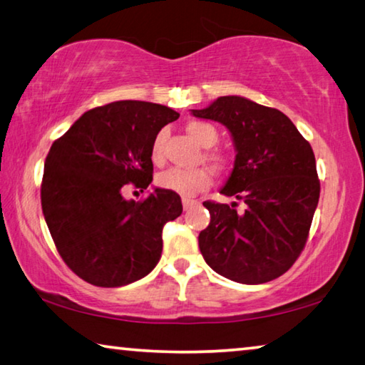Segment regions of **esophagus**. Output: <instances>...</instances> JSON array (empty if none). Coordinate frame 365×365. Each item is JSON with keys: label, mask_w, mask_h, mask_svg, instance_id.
Instances as JSON below:
<instances>
[{"label": "esophagus", "mask_w": 365, "mask_h": 365, "mask_svg": "<svg viewBox=\"0 0 365 365\" xmlns=\"http://www.w3.org/2000/svg\"><path fill=\"white\" fill-rule=\"evenodd\" d=\"M182 205H183V209H185V211H188V209H190L191 206H195V205H196V201H195V200H190V197H183V200H182Z\"/></svg>", "instance_id": "obj_1"}]
</instances>
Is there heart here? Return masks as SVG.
Returning a JSON list of instances; mask_svg holds the SVG:
<instances>
[{
  "label": "heart",
  "instance_id": "heart-1",
  "mask_svg": "<svg viewBox=\"0 0 365 365\" xmlns=\"http://www.w3.org/2000/svg\"><path fill=\"white\" fill-rule=\"evenodd\" d=\"M187 133L196 143H200L202 148H207L205 154H202V159H205V163L215 174H224V172L228 170L230 159H228L224 151L212 148L219 141V130L215 128V125L205 120H191L187 123ZM165 140H168V132L165 130L158 132L156 137H154L151 145L153 164L160 165L164 163ZM156 183L158 187L174 191V193L180 196H195L211 185V172L205 168L191 170L172 168L160 172L156 178Z\"/></svg>",
  "mask_w": 365,
  "mask_h": 365
}]
</instances>
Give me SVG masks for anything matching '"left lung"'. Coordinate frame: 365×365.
Listing matches in <instances>:
<instances>
[{"label":"left lung","instance_id":"8db88e82","mask_svg":"<svg viewBox=\"0 0 365 365\" xmlns=\"http://www.w3.org/2000/svg\"><path fill=\"white\" fill-rule=\"evenodd\" d=\"M193 115L230 130L237 159L222 195L232 206L205 201L211 222L197 237L201 255L225 279L257 285L285 274L304 250L320 182L309 141L275 108L220 96Z\"/></svg>","mask_w":365,"mask_h":365}]
</instances>
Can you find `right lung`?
<instances>
[{
  "label": "right lung",
  "mask_w": 365,
  "mask_h": 365,
  "mask_svg": "<svg viewBox=\"0 0 365 365\" xmlns=\"http://www.w3.org/2000/svg\"><path fill=\"white\" fill-rule=\"evenodd\" d=\"M178 113L148 101L86 110L54 141L45 160L41 209L53 242L73 274L95 287L128 285L156 267L163 227L182 214L180 196L156 188L140 201L123 188L153 180L151 145Z\"/></svg>",
  "instance_id": "obj_1"
}]
</instances>
